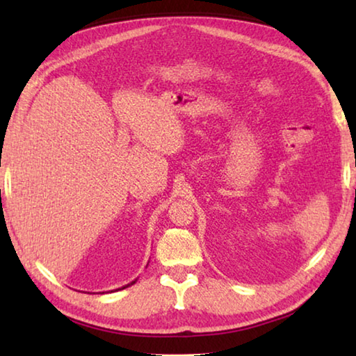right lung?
I'll list each match as a JSON object with an SVG mask.
<instances>
[{"label":"right lung","mask_w":356,"mask_h":356,"mask_svg":"<svg viewBox=\"0 0 356 356\" xmlns=\"http://www.w3.org/2000/svg\"><path fill=\"white\" fill-rule=\"evenodd\" d=\"M135 282H136V280H135V281H131L130 284H127V286H122V287H120V289H125V287H129V286H131V284H135ZM120 289H116V291H120Z\"/></svg>","instance_id":"right-lung-1"}]
</instances>
